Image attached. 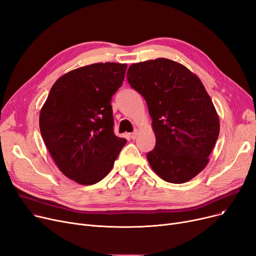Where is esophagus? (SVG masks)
I'll use <instances>...</instances> for the list:
<instances>
[{
    "mask_svg": "<svg viewBox=\"0 0 256 256\" xmlns=\"http://www.w3.org/2000/svg\"><path fill=\"white\" fill-rule=\"evenodd\" d=\"M138 134H139V130H135L132 132H130V136L132 139H136L138 137Z\"/></svg>",
    "mask_w": 256,
    "mask_h": 256,
    "instance_id": "obj_1",
    "label": "esophagus"
}]
</instances>
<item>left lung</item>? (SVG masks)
<instances>
[{
	"instance_id": "8db88e82",
	"label": "left lung",
	"mask_w": 256,
	"mask_h": 256,
	"mask_svg": "<svg viewBox=\"0 0 256 256\" xmlns=\"http://www.w3.org/2000/svg\"><path fill=\"white\" fill-rule=\"evenodd\" d=\"M128 82L148 106L156 146L146 157L166 182L182 184L209 162L220 119L202 82L185 66L168 58L130 66Z\"/></svg>"
}]
</instances>
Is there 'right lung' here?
<instances>
[{"instance_id":"obj_1","label":"right lung","mask_w":256,"mask_h":256,"mask_svg":"<svg viewBox=\"0 0 256 256\" xmlns=\"http://www.w3.org/2000/svg\"><path fill=\"white\" fill-rule=\"evenodd\" d=\"M126 64L99 62L64 74L40 113L44 142L58 170L82 185L112 170L126 139L113 132L110 99L124 80Z\"/></svg>"}]
</instances>
